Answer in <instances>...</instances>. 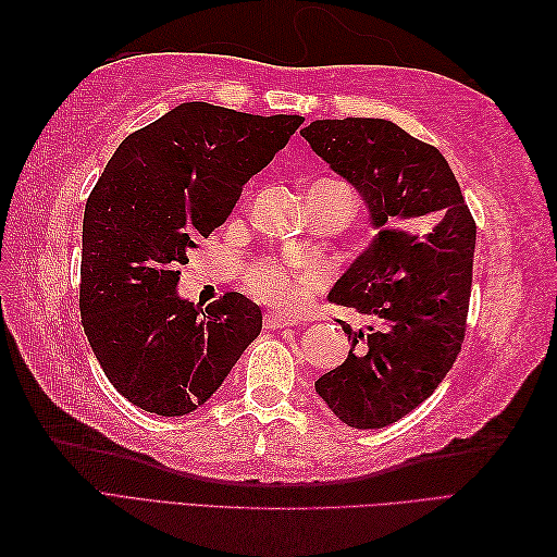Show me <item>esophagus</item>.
Segmentation results:
<instances>
[{"mask_svg":"<svg viewBox=\"0 0 557 557\" xmlns=\"http://www.w3.org/2000/svg\"><path fill=\"white\" fill-rule=\"evenodd\" d=\"M262 323L267 330H278V327H293L297 325V318L293 315H285V313H278V311H269L264 313Z\"/></svg>","mask_w":557,"mask_h":557,"instance_id":"esophagus-1","label":"esophagus"}]
</instances>
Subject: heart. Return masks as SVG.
Wrapping results in <instances>:
<instances>
[{
  "label": "heart",
  "instance_id": "b5f03b06",
  "mask_svg": "<svg viewBox=\"0 0 557 557\" xmlns=\"http://www.w3.org/2000/svg\"><path fill=\"white\" fill-rule=\"evenodd\" d=\"M325 278V269L318 264L293 267L274 260L258 262L250 269L246 283L248 290L267 305L297 311L307 305L311 290Z\"/></svg>",
  "mask_w": 557,
  "mask_h": 557
}]
</instances>
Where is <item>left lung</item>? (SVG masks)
I'll use <instances>...</instances> for the list:
<instances>
[{
	"label": "left lung",
	"instance_id": "8db88e82",
	"mask_svg": "<svg viewBox=\"0 0 557 557\" xmlns=\"http://www.w3.org/2000/svg\"><path fill=\"white\" fill-rule=\"evenodd\" d=\"M301 137L362 195L379 230L327 295L372 327L342 320L348 358L315 393L342 423L379 430L423 404L458 360L476 223L446 158L391 121H313Z\"/></svg>",
	"mask_w": 557,
	"mask_h": 557
}]
</instances>
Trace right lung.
<instances>
[{
  "instance_id": "1",
  "label": "right lung",
  "mask_w": 557,
  "mask_h": 557,
  "mask_svg": "<svg viewBox=\"0 0 557 557\" xmlns=\"http://www.w3.org/2000/svg\"><path fill=\"white\" fill-rule=\"evenodd\" d=\"M301 123L188 102L115 148L83 213L78 307L95 358L134 407L195 411L260 334V307L239 293L207 309L181 299L178 267Z\"/></svg>"
}]
</instances>
